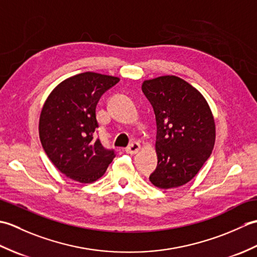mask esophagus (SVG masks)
I'll list each match as a JSON object with an SVG mask.
<instances>
[{
  "label": "esophagus",
  "instance_id": "34e87169",
  "mask_svg": "<svg viewBox=\"0 0 257 257\" xmlns=\"http://www.w3.org/2000/svg\"><path fill=\"white\" fill-rule=\"evenodd\" d=\"M139 149H140V145L138 143H132L127 147V148H125V152L129 155H135L137 154Z\"/></svg>",
  "mask_w": 257,
  "mask_h": 257
}]
</instances>
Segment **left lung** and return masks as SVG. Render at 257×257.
<instances>
[{
	"label": "left lung",
	"mask_w": 257,
	"mask_h": 257,
	"mask_svg": "<svg viewBox=\"0 0 257 257\" xmlns=\"http://www.w3.org/2000/svg\"><path fill=\"white\" fill-rule=\"evenodd\" d=\"M143 91L156 114L158 165L150 174L160 189L195 177L214 147L215 123L204 97L177 76L145 80Z\"/></svg>",
	"instance_id": "1"
}]
</instances>
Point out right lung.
<instances>
[{
  "instance_id": "right-lung-1",
  "label": "right lung",
  "mask_w": 257,
  "mask_h": 257,
  "mask_svg": "<svg viewBox=\"0 0 257 257\" xmlns=\"http://www.w3.org/2000/svg\"><path fill=\"white\" fill-rule=\"evenodd\" d=\"M119 81L86 72L59 84L48 96L40 118V139L47 157L65 176L91 183L103 176L116 157L96 137V106Z\"/></svg>"
}]
</instances>
